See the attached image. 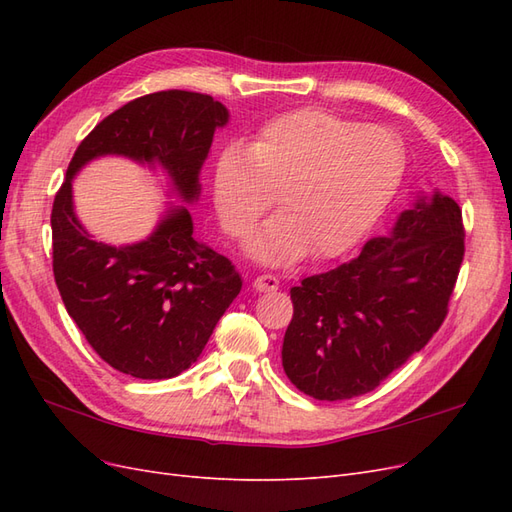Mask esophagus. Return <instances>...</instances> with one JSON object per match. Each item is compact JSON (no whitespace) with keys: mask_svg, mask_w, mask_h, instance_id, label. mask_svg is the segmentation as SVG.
<instances>
[{"mask_svg":"<svg viewBox=\"0 0 512 512\" xmlns=\"http://www.w3.org/2000/svg\"><path fill=\"white\" fill-rule=\"evenodd\" d=\"M254 288L258 290V292H273V290H277L280 288V280H277L275 275H258L256 280H254Z\"/></svg>","mask_w":512,"mask_h":512,"instance_id":"obj_1","label":"esophagus"}]
</instances>
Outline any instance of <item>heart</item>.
<instances>
[{"mask_svg":"<svg viewBox=\"0 0 512 512\" xmlns=\"http://www.w3.org/2000/svg\"><path fill=\"white\" fill-rule=\"evenodd\" d=\"M406 151L380 126L322 108L271 119L250 147L230 145L215 168V209L230 239H243L277 194L275 215L250 241L271 265L331 258L374 226L404 177Z\"/></svg>","mask_w":512,"mask_h":512,"instance_id":"b5f03b06","label":"heart"}]
</instances>
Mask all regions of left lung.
<instances>
[{
  "label": "left lung",
  "mask_w": 512,
  "mask_h": 512,
  "mask_svg": "<svg viewBox=\"0 0 512 512\" xmlns=\"http://www.w3.org/2000/svg\"><path fill=\"white\" fill-rule=\"evenodd\" d=\"M463 254L461 209L436 194L401 213L389 239H371L359 258L305 277L290 288L288 380L320 401L374 391L442 327Z\"/></svg>",
  "instance_id": "1"
}]
</instances>
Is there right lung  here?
<instances>
[{"label": "right lung", "mask_w": 512, "mask_h": 512, "mask_svg": "<svg viewBox=\"0 0 512 512\" xmlns=\"http://www.w3.org/2000/svg\"><path fill=\"white\" fill-rule=\"evenodd\" d=\"M228 111L207 94L168 89L117 108L76 147L51 211L53 275L70 318L102 361L141 380L188 369L241 290L232 262L198 243L188 209L153 235L113 247L91 239L72 211V175L91 158L119 153L160 162L185 200Z\"/></svg>", "instance_id": "right-lung-1"}]
</instances>
